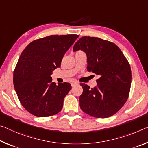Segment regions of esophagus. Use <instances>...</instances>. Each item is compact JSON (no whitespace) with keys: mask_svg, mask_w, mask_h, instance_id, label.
I'll return each instance as SVG.
<instances>
[{"mask_svg":"<svg viewBox=\"0 0 148 148\" xmlns=\"http://www.w3.org/2000/svg\"><path fill=\"white\" fill-rule=\"evenodd\" d=\"M78 82H73L71 83V86H72V87H74V86H75L78 85Z\"/></svg>","mask_w":148,"mask_h":148,"instance_id":"1","label":"esophagus"}]
</instances>
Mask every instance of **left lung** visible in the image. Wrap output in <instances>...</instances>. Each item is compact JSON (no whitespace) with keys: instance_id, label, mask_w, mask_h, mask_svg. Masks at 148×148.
I'll return each mask as SVG.
<instances>
[{"instance_id":"obj_1","label":"left lung","mask_w":148,"mask_h":148,"mask_svg":"<svg viewBox=\"0 0 148 148\" xmlns=\"http://www.w3.org/2000/svg\"><path fill=\"white\" fill-rule=\"evenodd\" d=\"M84 51L88 72L99 78L93 88L80 83L81 109L96 118H107L116 113L127 101L130 90V66L116 45L94 37L84 36L75 43L73 51Z\"/></svg>"}]
</instances>
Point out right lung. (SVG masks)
<instances>
[{
	"instance_id": "obj_1",
	"label": "right lung",
	"mask_w": 148,
	"mask_h": 148,
	"mask_svg": "<svg viewBox=\"0 0 148 148\" xmlns=\"http://www.w3.org/2000/svg\"><path fill=\"white\" fill-rule=\"evenodd\" d=\"M79 35H54L30 43L21 54L14 71L13 82L20 103L37 117L61 111L70 83L53 82V70L60 66L66 52Z\"/></svg>"
}]
</instances>
